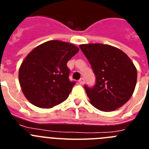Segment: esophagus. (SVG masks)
I'll return each mask as SVG.
<instances>
[{
	"label": "esophagus",
	"instance_id": "esophagus-1",
	"mask_svg": "<svg viewBox=\"0 0 149 149\" xmlns=\"http://www.w3.org/2000/svg\"><path fill=\"white\" fill-rule=\"evenodd\" d=\"M79 84H84V78H81L79 80Z\"/></svg>",
	"mask_w": 149,
	"mask_h": 149
}]
</instances>
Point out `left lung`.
I'll list each match as a JSON object with an SVG mask.
<instances>
[{
  "label": "left lung",
  "instance_id": "left-lung-1",
  "mask_svg": "<svg viewBox=\"0 0 149 149\" xmlns=\"http://www.w3.org/2000/svg\"><path fill=\"white\" fill-rule=\"evenodd\" d=\"M80 48L95 75L93 87L85 85L90 103L101 111L110 112L123 106L132 96L137 72L127 55L108 45H81Z\"/></svg>",
  "mask_w": 149,
  "mask_h": 149
}]
</instances>
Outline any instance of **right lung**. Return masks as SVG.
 Returning <instances> with one entry per match:
<instances>
[{"label":"right lung","instance_id":"add662e5","mask_svg":"<svg viewBox=\"0 0 149 149\" xmlns=\"http://www.w3.org/2000/svg\"><path fill=\"white\" fill-rule=\"evenodd\" d=\"M77 46L58 40L34 48L22 62L18 79L24 95L32 104L51 108L63 102L75 84L70 81L67 62L78 52Z\"/></svg>","mask_w":149,"mask_h":149}]
</instances>
